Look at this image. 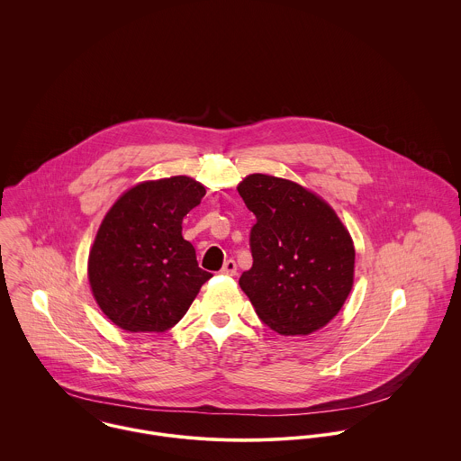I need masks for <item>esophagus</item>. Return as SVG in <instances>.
I'll return each mask as SVG.
<instances>
[{"mask_svg":"<svg viewBox=\"0 0 461 461\" xmlns=\"http://www.w3.org/2000/svg\"><path fill=\"white\" fill-rule=\"evenodd\" d=\"M220 273L225 275V276H234V275L238 273V266H236V263H234L232 259H229V261H225L223 267L220 269Z\"/></svg>","mask_w":461,"mask_h":461,"instance_id":"esophagus-1","label":"esophagus"}]
</instances>
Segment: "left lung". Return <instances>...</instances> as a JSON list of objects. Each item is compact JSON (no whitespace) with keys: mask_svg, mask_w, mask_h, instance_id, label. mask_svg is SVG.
I'll return each instance as SVG.
<instances>
[{"mask_svg":"<svg viewBox=\"0 0 461 461\" xmlns=\"http://www.w3.org/2000/svg\"><path fill=\"white\" fill-rule=\"evenodd\" d=\"M238 194L258 218L254 264L240 276L258 316L280 335L327 327L353 287L349 230L325 198L289 179L250 174Z\"/></svg>","mask_w":461,"mask_h":461,"instance_id":"1","label":"left lung"}]
</instances>
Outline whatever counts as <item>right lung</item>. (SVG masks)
<instances>
[{"label": "right lung", "instance_id": "1", "mask_svg": "<svg viewBox=\"0 0 461 461\" xmlns=\"http://www.w3.org/2000/svg\"><path fill=\"white\" fill-rule=\"evenodd\" d=\"M203 195V185L188 176L143 181L103 218L88 254V282L119 329H172L212 276L198 267L194 245L183 238V218Z\"/></svg>", "mask_w": 461, "mask_h": 461}]
</instances>
